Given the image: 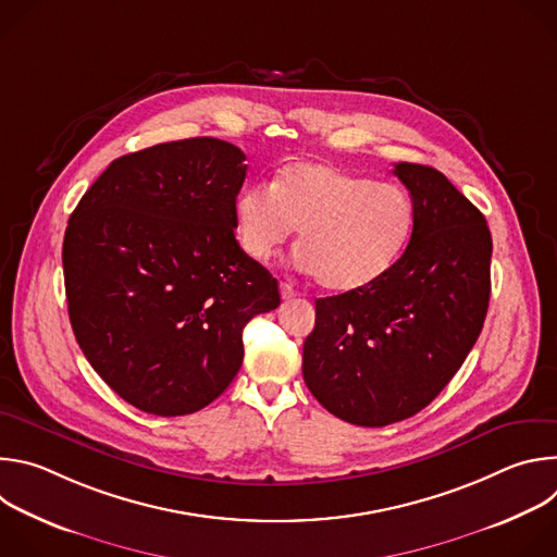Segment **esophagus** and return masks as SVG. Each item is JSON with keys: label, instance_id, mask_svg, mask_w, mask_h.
Instances as JSON below:
<instances>
[{"label": "esophagus", "instance_id": "34e87169", "mask_svg": "<svg viewBox=\"0 0 557 557\" xmlns=\"http://www.w3.org/2000/svg\"><path fill=\"white\" fill-rule=\"evenodd\" d=\"M280 295H282V299H293V297H297V288L288 282H282L280 284Z\"/></svg>", "mask_w": 557, "mask_h": 557}]
</instances>
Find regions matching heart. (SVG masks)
Listing matches in <instances>:
<instances>
[{
	"mask_svg": "<svg viewBox=\"0 0 557 557\" xmlns=\"http://www.w3.org/2000/svg\"><path fill=\"white\" fill-rule=\"evenodd\" d=\"M417 222L410 194L326 163H290L233 202L243 251L269 260L297 228L293 262L324 288L350 293L385 275L406 251Z\"/></svg>",
	"mask_w": 557,
	"mask_h": 557,
	"instance_id": "obj_1",
	"label": "heart"
}]
</instances>
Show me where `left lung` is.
Masks as SVG:
<instances>
[{
    "label": "left lung",
    "instance_id": "left-lung-1",
    "mask_svg": "<svg viewBox=\"0 0 557 557\" xmlns=\"http://www.w3.org/2000/svg\"><path fill=\"white\" fill-rule=\"evenodd\" d=\"M414 202L410 245L370 286L314 301L301 372L331 414L383 428L430 406L479 339L492 293V233L438 170L396 163Z\"/></svg>",
    "mask_w": 557,
    "mask_h": 557
}]
</instances>
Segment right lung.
<instances>
[{
    "mask_svg": "<svg viewBox=\"0 0 557 557\" xmlns=\"http://www.w3.org/2000/svg\"><path fill=\"white\" fill-rule=\"evenodd\" d=\"M247 156L198 136L125 153L78 200L63 237L78 348L129 406L202 410L243 366V329L280 306L233 233Z\"/></svg>",
    "mask_w": 557,
    "mask_h": 557,
    "instance_id": "add662e5",
    "label": "right lung"
}]
</instances>
